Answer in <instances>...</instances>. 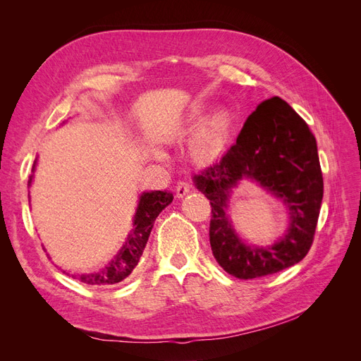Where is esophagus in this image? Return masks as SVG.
<instances>
[{"mask_svg": "<svg viewBox=\"0 0 361 361\" xmlns=\"http://www.w3.org/2000/svg\"><path fill=\"white\" fill-rule=\"evenodd\" d=\"M191 190H192V185H191L188 180H180V182H178V185H176V195H178L179 199H182V197H185V195H187Z\"/></svg>", "mask_w": 361, "mask_h": 361, "instance_id": "obj_1", "label": "esophagus"}]
</instances>
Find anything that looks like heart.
I'll return each mask as SVG.
<instances>
[{"label": "heart", "instance_id": "b5f03b06", "mask_svg": "<svg viewBox=\"0 0 361 361\" xmlns=\"http://www.w3.org/2000/svg\"><path fill=\"white\" fill-rule=\"evenodd\" d=\"M227 118L224 114H220L215 117L209 125H206L200 133V146L204 150H209L215 146H218L223 141V137L226 134Z\"/></svg>", "mask_w": 361, "mask_h": 361}]
</instances>
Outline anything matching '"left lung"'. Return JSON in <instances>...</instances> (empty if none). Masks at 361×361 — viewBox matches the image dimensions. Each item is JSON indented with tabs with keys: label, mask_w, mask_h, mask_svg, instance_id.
<instances>
[{
	"label": "left lung",
	"mask_w": 361,
	"mask_h": 361,
	"mask_svg": "<svg viewBox=\"0 0 361 361\" xmlns=\"http://www.w3.org/2000/svg\"><path fill=\"white\" fill-rule=\"evenodd\" d=\"M244 178L259 183L288 206L290 227L274 246L244 245L225 214L231 188ZM194 182L212 207L214 257L231 276L250 280L276 274L309 253L324 195L318 147L307 123L279 96L257 105L236 143L220 161L194 176Z\"/></svg>",
	"instance_id": "left-lung-1"
}]
</instances>
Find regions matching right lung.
<instances>
[{
    "label": "right lung",
    "instance_id": "right-lung-1",
    "mask_svg": "<svg viewBox=\"0 0 361 361\" xmlns=\"http://www.w3.org/2000/svg\"><path fill=\"white\" fill-rule=\"evenodd\" d=\"M36 161L32 164V171H35ZM32 180V174L30 176L28 185ZM173 202V194L167 191H150L143 192L138 202L137 212L134 216V228L128 235L123 247L120 248L118 253L114 256L111 262L101 271L94 274H82L73 276L78 277L82 283L87 285H116V283L125 280L134 268L138 265L140 257L143 255V250L147 244L152 227L157 220V216L161 214L164 207L169 206Z\"/></svg>",
    "mask_w": 361,
    "mask_h": 361
}]
</instances>
